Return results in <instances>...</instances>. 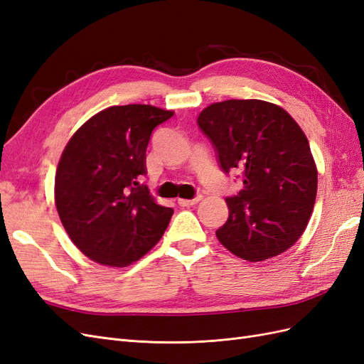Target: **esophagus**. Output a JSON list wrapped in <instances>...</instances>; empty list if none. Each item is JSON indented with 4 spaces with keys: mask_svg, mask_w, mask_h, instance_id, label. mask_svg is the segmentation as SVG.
Masks as SVG:
<instances>
[{
    "mask_svg": "<svg viewBox=\"0 0 364 364\" xmlns=\"http://www.w3.org/2000/svg\"><path fill=\"white\" fill-rule=\"evenodd\" d=\"M202 200V196H196L194 199H178V203L181 206H193V205H197Z\"/></svg>",
    "mask_w": 364,
    "mask_h": 364,
    "instance_id": "1",
    "label": "esophagus"
}]
</instances>
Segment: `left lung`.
<instances>
[{"label": "left lung", "mask_w": 364, "mask_h": 364, "mask_svg": "<svg viewBox=\"0 0 364 364\" xmlns=\"http://www.w3.org/2000/svg\"><path fill=\"white\" fill-rule=\"evenodd\" d=\"M228 174L241 170L243 190L226 197L229 217L217 238L238 258L264 261L291 247L308 225L317 168L299 124L262 100H226L197 118Z\"/></svg>", "instance_id": "left-lung-1"}]
</instances>
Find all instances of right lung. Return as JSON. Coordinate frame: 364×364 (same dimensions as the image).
<instances>
[{"instance_id": "obj_1", "label": "right lung", "mask_w": 364, "mask_h": 364, "mask_svg": "<svg viewBox=\"0 0 364 364\" xmlns=\"http://www.w3.org/2000/svg\"><path fill=\"white\" fill-rule=\"evenodd\" d=\"M173 111L150 105L111 106L95 114L65 147L54 182L60 222L87 258L126 267L155 246L173 209L139 183L153 129Z\"/></svg>"}]
</instances>
